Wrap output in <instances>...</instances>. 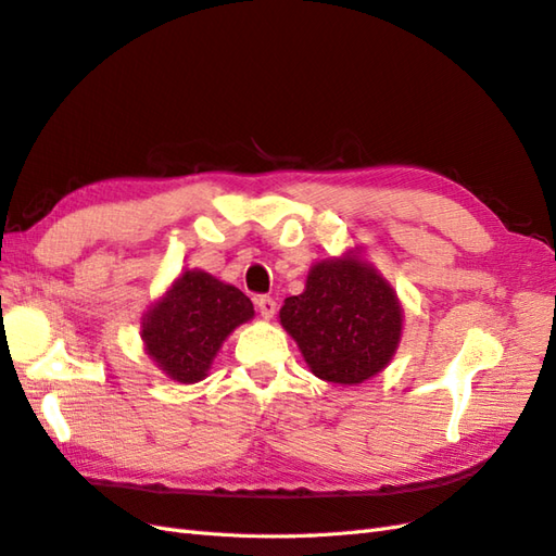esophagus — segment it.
Instances as JSON below:
<instances>
[{
  "label": "esophagus",
  "mask_w": 556,
  "mask_h": 556,
  "mask_svg": "<svg viewBox=\"0 0 556 556\" xmlns=\"http://www.w3.org/2000/svg\"><path fill=\"white\" fill-rule=\"evenodd\" d=\"M255 307L265 319H269V317H275V313H277V301L273 299V295H257Z\"/></svg>",
  "instance_id": "34e87169"
}]
</instances>
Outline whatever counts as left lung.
Returning a JSON list of instances; mask_svg holds the SVG:
<instances>
[{
	"instance_id": "obj_1",
	"label": "left lung",
	"mask_w": 556,
	"mask_h": 556,
	"mask_svg": "<svg viewBox=\"0 0 556 556\" xmlns=\"http://www.w3.org/2000/svg\"><path fill=\"white\" fill-rule=\"evenodd\" d=\"M279 319L315 377L345 386L389 365L403 329L393 289L355 257L317 263L305 291L287 299Z\"/></svg>"
}]
</instances>
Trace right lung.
<instances>
[{"label": "right lung", "mask_w": 556, "mask_h": 556, "mask_svg": "<svg viewBox=\"0 0 556 556\" xmlns=\"http://www.w3.org/2000/svg\"><path fill=\"white\" fill-rule=\"evenodd\" d=\"M253 317V303L237 287L189 269L151 307L141 339L159 367L179 383L201 381L219 345Z\"/></svg>", "instance_id": "1"}]
</instances>
